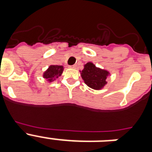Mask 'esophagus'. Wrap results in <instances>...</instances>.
Segmentation results:
<instances>
[{
  "mask_svg": "<svg viewBox=\"0 0 152 152\" xmlns=\"http://www.w3.org/2000/svg\"><path fill=\"white\" fill-rule=\"evenodd\" d=\"M76 65H75V64H74V65H72V66H70V68H74V69H75V68H76Z\"/></svg>",
  "mask_w": 152,
  "mask_h": 152,
  "instance_id": "esophagus-1",
  "label": "esophagus"
}]
</instances>
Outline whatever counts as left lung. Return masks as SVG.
Segmentation results:
<instances>
[{
    "label": "left lung",
    "mask_w": 152,
    "mask_h": 152,
    "mask_svg": "<svg viewBox=\"0 0 152 152\" xmlns=\"http://www.w3.org/2000/svg\"><path fill=\"white\" fill-rule=\"evenodd\" d=\"M110 73L107 70L96 67L94 63L88 62L84 64V69L80 72L84 83L94 90H101L107 84L106 81Z\"/></svg>",
    "instance_id": "1"
}]
</instances>
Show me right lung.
Here are the masks:
<instances>
[{
	"label": "right lung",
	"instance_id": "right-lung-1",
	"mask_svg": "<svg viewBox=\"0 0 152 152\" xmlns=\"http://www.w3.org/2000/svg\"><path fill=\"white\" fill-rule=\"evenodd\" d=\"M63 71H64V68L62 65H52V64L45 72H44L42 76L44 78L46 79L47 81L52 82L59 76H61Z\"/></svg>",
	"mask_w": 152,
	"mask_h": 152
}]
</instances>
